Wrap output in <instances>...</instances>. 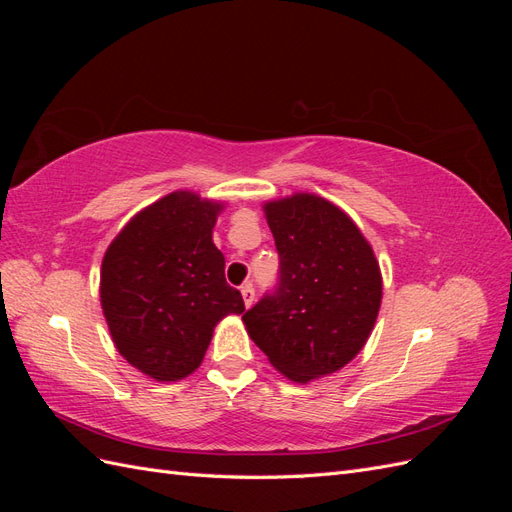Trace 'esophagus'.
Listing matches in <instances>:
<instances>
[{
  "mask_svg": "<svg viewBox=\"0 0 512 512\" xmlns=\"http://www.w3.org/2000/svg\"><path fill=\"white\" fill-rule=\"evenodd\" d=\"M241 297H243V303H245V307H252V303H254V297H256L254 286H252V284H243V286H241Z\"/></svg>",
  "mask_w": 512,
  "mask_h": 512,
  "instance_id": "1",
  "label": "esophagus"
}]
</instances>
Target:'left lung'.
Returning <instances> with one entry per match:
<instances>
[{
    "mask_svg": "<svg viewBox=\"0 0 512 512\" xmlns=\"http://www.w3.org/2000/svg\"><path fill=\"white\" fill-rule=\"evenodd\" d=\"M265 215L280 254V282L245 312V329L286 378L329 376L361 352L376 324V254L359 226L316 194L271 200Z\"/></svg>",
    "mask_w": 512,
    "mask_h": 512,
    "instance_id": "obj_1",
    "label": "left lung"
}]
</instances>
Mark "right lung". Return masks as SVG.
Returning <instances> with one entry per match:
<instances>
[{
	"instance_id": "1",
	"label": "right lung",
	"mask_w": 512,
	"mask_h": 512,
	"mask_svg": "<svg viewBox=\"0 0 512 512\" xmlns=\"http://www.w3.org/2000/svg\"><path fill=\"white\" fill-rule=\"evenodd\" d=\"M222 203L179 190L138 211L108 245L100 303L119 354L158 382H175L203 363L213 329L243 314L213 243Z\"/></svg>"
}]
</instances>
